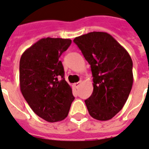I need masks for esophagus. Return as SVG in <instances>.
I'll return each mask as SVG.
<instances>
[{
    "label": "esophagus",
    "instance_id": "34e87169",
    "mask_svg": "<svg viewBox=\"0 0 149 149\" xmlns=\"http://www.w3.org/2000/svg\"><path fill=\"white\" fill-rule=\"evenodd\" d=\"M81 83H82L81 81H79V82H78V83H74V86H75L76 88H79V86H80V84H81Z\"/></svg>",
    "mask_w": 149,
    "mask_h": 149
}]
</instances>
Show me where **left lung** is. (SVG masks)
I'll list each match as a JSON object with an SVG mask.
<instances>
[{
	"label": "left lung",
	"instance_id": "8db88e82",
	"mask_svg": "<svg viewBox=\"0 0 149 149\" xmlns=\"http://www.w3.org/2000/svg\"><path fill=\"white\" fill-rule=\"evenodd\" d=\"M91 65L93 92L85 100L90 116L111 120L127 101L133 83L132 61L126 49L105 32H91L74 39Z\"/></svg>",
	"mask_w": 149,
	"mask_h": 149
}]
</instances>
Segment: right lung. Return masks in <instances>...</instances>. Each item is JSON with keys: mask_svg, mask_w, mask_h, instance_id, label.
<instances>
[{"mask_svg": "<svg viewBox=\"0 0 149 149\" xmlns=\"http://www.w3.org/2000/svg\"><path fill=\"white\" fill-rule=\"evenodd\" d=\"M70 44V39L42 38L26 49L20 59L22 95L33 112L50 123L64 120L74 100L59 59Z\"/></svg>", "mask_w": 149, "mask_h": 149, "instance_id": "obj_1", "label": "right lung"}]
</instances>
